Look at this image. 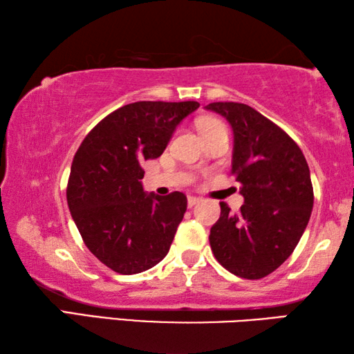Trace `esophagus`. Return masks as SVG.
Here are the masks:
<instances>
[{"mask_svg": "<svg viewBox=\"0 0 354 354\" xmlns=\"http://www.w3.org/2000/svg\"><path fill=\"white\" fill-rule=\"evenodd\" d=\"M200 201H201V198H198V196H189L187 205H189V207H194L195 205H198Z\"/></svg>", "mask_w": 354, "mask_h": 354, "instance_id": "34e87169", "label": "esophagus"}]
</instances>
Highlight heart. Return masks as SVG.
Wrapping results in <instances>:
<instances>
[{
    "instance_id": "b5f03b06",
    "label": "heart",
    "mask_w": 354,
    "mask_h": 354,
    "mask_svg": "<svg viewBox=\"0 0 354 354\" xmlns=\"http://www.w3.org/2000/svg\"><path fill=\"white\" fill-rule=\"evenodd\" d=\"M218 124H223V123H220L218 120L207 118V120H203V122L200 123V129H206V128H211V127H218Z\"/></svg>"
}]
</instances>
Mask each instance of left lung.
Wrapping results in <instances>:
<instances>
[{
    "instance_id": "8db88e82",
    "label": "left lung",
    "mask_w": 354,
    "mask_h": 354,
    "mask_svg": "<svg viewBox=\"0 0 354 354\" xmlns=\"http://www.w3.org/2000/svg\"><path fill=\"white\" fill-rule=\"evenodd\" d=\"M206 109L231 124V171L245 200L237 214L220 203L212 253L236 277L261 279L292 254L306 230L314 206L309 167L297 143L253 107L225 101Z\"/></svg>"
}]
</instances>
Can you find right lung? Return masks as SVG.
<instances>
[{
  "label": "right lung",
  "mask_w": 354,
  "mask_h": 354,
  "mask_svg": "<svg viewBox=\"0 0 354 354\" xmlns=\"http://www.w3.org/2000/svg\"><path fill=\"white\" fill-rule=\"evenodd\" d=\"M200 103L137 101L104 117L75 154L68 207L87 248L122 274L154 267L167 256L187 198L143 192V159L164 153L173 133Z\"/></svg>",
  "instance_id": "add662e5"
}]
</instances>
